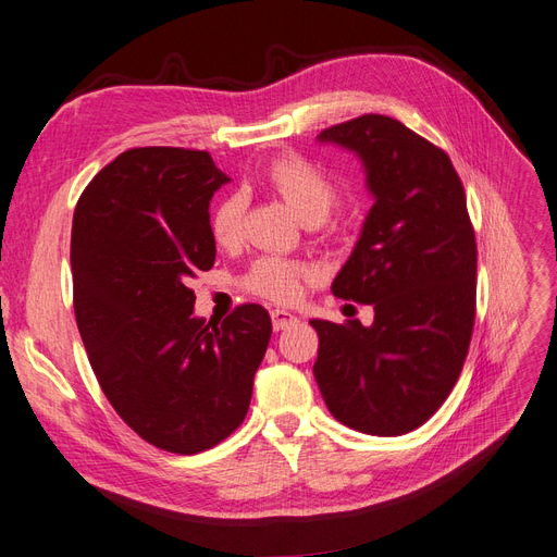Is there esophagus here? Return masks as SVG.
<instances>
[{"label":"esophagus","mask_w":557,"mask_h":557,"mask_svg":"<svg viewBox=\"0 0 557 557\" xmlns=\"http://www.w3.org/2000/svg\"><path fill=\"white\" fill-rule=\"evenodd\" d=\"M297 322H299L297 315L287 313V310H281V308L272 310V326H274V331H283L287 326H295Z\"/></svg>","instance_id":"1"}]
</instances>
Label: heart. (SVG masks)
Here are the masks:
<instances>
[{"mask_svg": "<svg viewBox=\"0 0 557 557\" xmlns=\"http://www.w3.org/2000/svg\"><path fill=\"white\" fill-rule=\"evenodd\" d=\"M262 177L308 224H320L338 201L336 181L299 152L276 154V158L267 162ZM244 212H247V201L239 194L226 196L214 208L210 231L216 244L228 247V244L239 239ZM310 278H313V270L304 262L278 256H262L244 276V287L276 304H295Z\"/></svg>", "mask_w": 557, "mask_h": 557, "instance_id": "1", "label": "heart"}]
</instances>
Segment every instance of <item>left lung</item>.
Segmentation results:
<instances>
[{"label":"left lung","mask_w":557,"mask_h":557,"mask_svg":"<svg viewBox=\"0 0 557 557\" xmlns=\"http://www.w3.org/2000/svg\"><path fill=\"white\" fill-rule=\"evenodd\" d=\"M363 160L374 206L331 293L374 306L372 326L310 320L313 366L333 418L374 436L407 434L455 388L475 324L478 244L446 150L382 114L320 132Z\"/></svg>","instance_id":"left-lung-1"}]
</instances>
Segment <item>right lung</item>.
I'll list each match as a JSON object with an SVG mask.
<instances>
[{
    "label": "right lung",
    "instance_id": "1",
    "mask_svg": "<svg viewBox=\"0 0 557 557\" xmlns=\"http://www.w3.org/2000/svg\"><path fill=\"white\" fill-rule=\"evenodd\" d=\"M228 183L206 150L121 152L73 214V306L111 407L150 446L196 455L249 411L272 320L242 304L224 322L194 318L187 285L214 264L210 198Z\"/></svg>",
    "mask_w": 557,
    "mask_h": 557
}]
</instances>
